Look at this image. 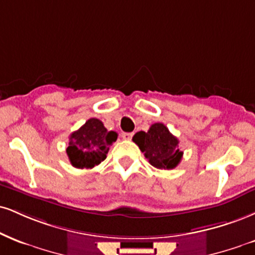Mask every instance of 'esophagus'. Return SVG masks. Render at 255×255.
<instances>
[{
	"instance_id": "obj_1",
	"label": "esophagus",
	"mask_w": 255,
	"mask_h": 255,
	"mask_svg": "<svg viewBox=\"0 0 255 255\" xmlns=\"http://www.w3.org/2000/svg\"><path fill=\"white\" fill-rule=\"evenodd\" d=\"M122 137L125 140H130L133 137V133H122Z\"/></svg>"
}]
</instances>
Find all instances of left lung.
I'll return each mask as SVG.
<instances>
[{
	"mask_svg": "<svg viewBox=\"0 0 255 255\" xmlns=\"http://www.w3.org/2000/svg\"><path fill=\"white\" fill-rule=\"evenodd\" d=\"M133 141L148 159L152 166L160 170H172L182 160L179 141L170 133L164 124H153L148 131H137Z\"/></svg>",
	"mask_w": 255,
	"mask_h": 255,
	"instance_id": "left-lung-1",
	"label": "left lung"
}]
</instances>
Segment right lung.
<instances>
[{"instance_id":"1","label":"right lung","mask_w":255,"mask_h":255,"mask_svg":"<svg viewBox=\"0 0 255 255\" xmlns=\"http://www.w3.org/2000/svg\"><path fill=\"white\" fill-rule=\"evenodd\" d=\"M118 139L116 131L107 130L98 119H89L78 130L70 135L67 157L72 166L93 168L107 158L109 147Z\"/></svg>"}]
</instances>
